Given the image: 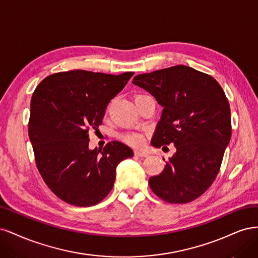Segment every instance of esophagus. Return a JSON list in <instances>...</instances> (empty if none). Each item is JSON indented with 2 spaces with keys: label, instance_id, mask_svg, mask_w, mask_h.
<instances>
[{
  "label": "esophagus",
  "instance_id": "esophagus-1",
  "mask_svg": "<svg viewBox=\"0 0 258 258\" xmlns=\"http://www.w3.org/2000/svg\"><path fill=\"white\" fill-rule=\"evenodd\" d=\"M135 155H136V156H139V157H147V156H148V154H147L146 152H144V151H139V150L135 151Z\"/></svg>",
  "mask_w": 258,
  "mask_h": 258
}]
</instances>
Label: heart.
I'll use <instances>...</instances> for the list:
<instances>
[{"label": "heart", "mask_w": 258, "mask_h": 258, "mask_svg": "<svg viewBox=\"0 0 258 258\" xmlns=\"http://www.w3.org/2000/svg\"><path fill=\"white\" fill-rule=\"evenodd\" d=\"M138 97H140V96H137L136 98H138ZM122 140H123L124 142L132 145V146H139V145H141V143H142V138L140 137L139 135H137V134L124 135L122 137Z\"/></svg>", "instance_id": "obj_1"}]
</instances>
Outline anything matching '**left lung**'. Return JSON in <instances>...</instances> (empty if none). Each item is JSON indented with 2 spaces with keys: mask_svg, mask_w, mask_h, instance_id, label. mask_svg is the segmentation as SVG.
<instances>
[{
  "mask_svg": "<svg viewBox=\"0 0 258 258\" xmlns=\"http://www.w3.org/2000/svg\"><path fill=\"white\" fill-rule=\"evenodd\" d=\"M132 83L163 107L152 145L176 148L162 172L148 179L151 189L169 204L197 199L214 182L230 141L224 90L212 76L187 66L139 74Z\"/></svg>",
  "mask_w": 258,
  "mask_h": 258,
  "instance_id": "8db88e82",
  "label": "left lung"
}]
</instances>
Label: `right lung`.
Here are the masks:
<instances>
[{
  "label": "right lung",
  "mask_w": 258,
  "mask_h": 258,
  "mask_svg": "<svg viewBox=\"0 0 258 258\" xmlns=\"http://www.w3.org/2000/svg\"><path fill=\"white\" fill-rule=\"evenodd\" d=\"M134 74L59 72L44 79L33 92L29 138L36 167L50 190L67 204H99L113 188L118 163L134 156L118 141L89 150L88 135L102 123L108 102Z\"/></svg>",
  "instance_id": "add662e5"
}]
</instances>
